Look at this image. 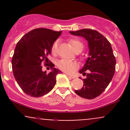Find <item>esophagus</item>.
<instances>
[{
	"label": "esophagus",
	"instance_id": "34e87169",
	"mask_svg": "<svg viewBox=\"0 0 130 130\" xmlns=\"http://www.w3.org/2000/svg\"><path fill=\"white\" fill-rule=\"evenodd\" d=\"M66 74L67 75V76H68V77H69V78H70V79H74V77L73 76L70 75V74H68V73H66Z\"/></svg>",
	"mask_w": 130,
	"mask_h": 130
}]
</instances>
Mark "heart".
<instances>
[{"label": "heart", "mask_w": 130, "mask_h": 130, "mask_svg": "<svg viewBox=\"0 0 130 130\" xmlns=\"http://www.w3.org/2000/svg\"><path fill=\"white\" fill-rule=\"evenodd\" d=\"M68 43L71 46L74 52H76L77 51H80L81 52L84 49V44L79 40L76 39V38H71L69 40ZM57 47L58 41H55L51 47V52L53 54H56L57 53ZM57 66L59 69L68 73H72L77 68V64L76 62L74 61L65 60V59H62L59 60L57 63Z\"/></svg>", "instance_id": "1"}]
</instances>
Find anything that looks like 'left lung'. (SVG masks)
<instances>
[{
	"mask_svg": "<svg viewBox=\"0 0 130 130\" xmlns=\"http://www.w3.org/2000/svg\"><path fill=\"white\" fill-rule=\"evenodd\" d=\"M70 33L86 38L89 47V57L79 71L86 78L83 79V87L75 93L82 98L93 99L106 89L115 73L116 60L111 43L100 33L90 29Z\"/></svg>",
	"mask_w": 130,
	"mask_h": 130,
	"instance_id": "left-lung-1",
	"label": "left lung"
}]
</instances>
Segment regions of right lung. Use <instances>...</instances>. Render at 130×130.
<instances>
[{
  "label": "right lung",
  "mask_w": 130,
  "mask_h": 130,
  "mask_svg": "<svg viewBox=\"0 0 130 130\" xmlns=\"http://www.w3.org/2000/svg\"><path fill=\"white\" fill-rule=\"evenodd\" d=\"M61 34L62 31L38 28L27 33L18 42L11 60L13 75L27 95L40 97L54 87L57 74L62 71L54 68V65L47 56L51 53L53 43ZM43 63L52 70L49 74L42 71Z\"/></svg>",
  "instance_id": "obj_1"
}]
</instances>
